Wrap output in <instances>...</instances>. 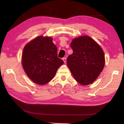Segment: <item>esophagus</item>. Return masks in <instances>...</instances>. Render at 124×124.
<instances>
[{
  "label": "esophagus",
  "instance_id": "esophagus-1",
  "mask_svg": "<svg viewBox=\"0 0 124 124\" xmlns=\"http://www.w3.org/2000/svg\"><path fill=\"white\" fill-rule=\"evenodd\" d=\"M62 60H63V62H64L65 63H66V62H67V59H66V57H63V58H62Z\"/></svg>",
  "mask_w": 124,
  "mask_h": 124
}]
</instances>
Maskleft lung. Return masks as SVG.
Returning <instances> with one entry per match:
<instances>
[{
    "label": "left lung",
    "mask_w": 124,
    "mask_h": 124,
    "mask_svg": "<svg viewBox=\"0 0 124 124\" xmlns=\"http://www.w3.org/2000/svg\"><path fill=\"white\" fill-rule=\"evenodd\" d=\"M73 53L67 59V66L75 79L81 85L94 82L105 64L102 48L91 37L82 36L71 42Z\"/></svg>",
    "instance_id": "8db88e82"
}]
</instances>
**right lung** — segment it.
Segmentation results:
<instances>
[{
  "instance_id": "add662e5",
  "label": "right lung",
  "mask_w": 124,
  "mask_h": 124,
  "mask_svg": "<svg viewBox=\"0 0 124 124\" xmlns=\"http://www.w3.org/2000/svg\"><path fill=\"white\" fill-rule=\"evenodd\" d=\"M22 63L30 79L44 85L52 80L63 62L57 57V48L52 38L41 36L25 46Z\"/></svg>"
}]
</instances>
